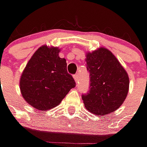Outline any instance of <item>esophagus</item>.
Wrapping results in <instances>:
<instances>
[{
	"instance_id": "34e87169",
	"label": "esophagus",
	"mask_w": 147,
	"mask_h": 147,
	"mask_svg": "<svg viewBox=\"0 0 147 147\" xmlns=\"http://www.w3.org/2000/svg\"><path fill=\"white\" fill-rule=\"evenodd\" d=\"M73 78H74V80H75V82H78V80H79V76H78V74H76V75H74Z\"/></svg>"
}]
</instances>
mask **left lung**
Masks as SVG:
<instances>
[{
    "mask_svg": "<svg viewBox=\"0 0 147 147\" xmlns=\"http://www.w3.org/2000/svg\"><path fill=\"white\" fill-rule=\"evenodd\" d=\"M86 57L91 84L89 92L82 95L85 107L100 116L117 111L128 94V74L107 48L87 52Z\"/></svg>",
    "mask_w": 147,
    "mask_h": 147,
    "instance_id": "obj_1",
    "label": "left lung"
}]
</instances>
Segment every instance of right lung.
Listing matches in <instances>:
<instances>
[{
	"label": "right lung",
	"mask_w": 147,
	"mask_h": 147,
	"mask_svg": "<svg viewBox=\"0 0 147 147\" xmlns=\"http://www.w3.org/2000/svg\"><path fill=\"white\" fill-rule=\"evenodd\" d=\"M60 49L42 46L26 65L20 79L24 100L40 111L56 107L71 88L73 77L66 70V61L59 56Z\"/></svg>",
	"instance_id": "1"
}]
</instances>
